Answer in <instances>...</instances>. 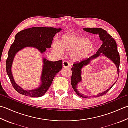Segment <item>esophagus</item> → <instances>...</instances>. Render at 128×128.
Returning a JSON list of instances; mask_svg holds the SVG:
<instances>
[{"label": "esophagus", "mask_w": 128, "mask_h": 128, "mask_svg": "<svg viewBox=\"0 0 128 128\" xmlns=\"http://www.w3.org/2000/svg\"><path fill=\"white\" fill-rule=\"evenodd\" d=\"M70 66H71L69 62L68 61L64 60V61H63V62H62V66H63L64 68H67V67H69Z\"/></svg>", "instance_id": "34e87169"}]
</instances>
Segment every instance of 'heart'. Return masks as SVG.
<instances>
[{
    "label": "heart",
    "mask_w": 128,
    "mask_h": 128,
    "mask_svg": "<svg viewBox=\"0 0 128 128\" xmlns=\"http://www.w3.org/2000/svg\"><path fill=\"white\" fill-rule=\"evenodd\" d=\"M96 43L92 40L76 33L62 35L59 42L54 41L52 48L54 51L62 54L63 50L70 53L72 60L80 62L87 59L96 49Z\"/></svg>",
    "instance_id": "obj_1"
}]
</instances>
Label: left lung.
<instances>
[{
	"label": "left lung",
	"instance_id": "8db88e82",
	"mask_svg": "<svg viewBox=\"0 0 128 128\" xmlns=\"http://www.w3.org/2000/svg\"><path fill=\"white\" fill-rule=\"evenodd\" d=\"M83 30L86 32H91V33L94 34L99 35L100 39L102 41V45L98 49V50L96 52V54H95L93 56L89 58L85 59L80 62L74 63L73 64V66L72 68V74L71 83L72 88H73L74 90L76 92L78 96L82 98H86L93 97L94 96H85L83 94L80 93L78 90V82H82V68L88 66L92 60L97 58L99 56H104L109 58L116 65L117 68L118 74L119 76L120 56L117 50V46L116 40H115L110 35L107 33L106 30L102 28H84ZM116 82H115L106 90L101 92V93H99L98 94L96 95V96H101L106 94Z\"/></svg>",
	"mask_w": 128,
	"mask_h": 128
}]
</instances>
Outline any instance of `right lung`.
<instances>
[{
	"label": "right lung",
	"instance_id": "add662e5",
	"mask_svg": "<svg viewBox=\"0 0 128 128\" xmlns=\"http://www.w3.org/2000/svg\"><path fill=\"white\" fill-rule=\"evenodd\" d=\"M61 30V28L36 26L22 30L16 34L14 42L10 46L8 54L6 70L12 86L19 93L31 97H40L44 96L50 86L54 76L62 70V61L60 60L51 62L43 58L40 85L35 89L26 90L16 83L12 76V66L16 54L26 47L34 48L42 54L47 48H50L55 35Z\"/></svg>",
	"mask_w": 128,
	"mask_h": 128
}]
</instances>
